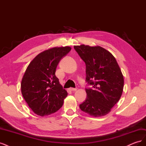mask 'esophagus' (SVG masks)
I'll use <instances>...</instances> for the list:
<instances>
[{"mask_svg": "<svg viewBox=\"0 0 146 146\" xmlns=\"http://www.w3.org/2000/svg\"><path fill=\"white\" fill-rule=\"evenodd\" d=\"M69 90L70 91H76V90H77V88H69Z\"/></svg>", "mask_w": 146, "mask_h": 146, "instance_id": "obj_1", "label": "esophagus"}]
</instances>
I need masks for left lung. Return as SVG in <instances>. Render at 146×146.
I'll use <instances>...</instances> for the list:
<instances>
[{
    "label": "left lung",
    "mask_w": 146,
    "mask_h": 146,
    "mask_svg": "<svg viewBox=\"0 0 146 146\" xmlns=\"http://www.w3.org/2000/svg\"><path fill=\"white\" fill-rule=\"evenodd\" d=\"M74 48L86 64V81L93 88L86 89L87 98L80 105L91 116H105L120 99L123 80L114 56L100 46L80 45Z\"/></svg>",
    "instance_id": "1"
}]
</instances>
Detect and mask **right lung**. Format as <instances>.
<instances>
[{"mask_svg": "<svg viewBox=\"0 0 146 146\" xmlns=\"http://www.w3.org/2000/svg\"><path fill=\"white\" fill-rule=\"evenodd\" d=\"M71 50L69 46L53 47L31 61L21 82V92L32 111L40 116L55 113L62 107L68 92L55 76L61 59Z\"/></svg>", "mask_w": 146, "mask_h": 146, "instance_id": "obj_1", "label": "right lung"}]
</instances>
